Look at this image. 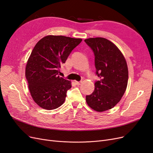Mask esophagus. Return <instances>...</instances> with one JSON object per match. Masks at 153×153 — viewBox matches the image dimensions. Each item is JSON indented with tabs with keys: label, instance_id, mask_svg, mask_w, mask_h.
<instances>
[{
	"label": "esophagus",
	"instance_id": "obj_1",
	"mask_svg": "<svg viewBox=\"0 0 153 153\" xmlns=\"http://www.w3.org/2000/svg\"><path fill=\"white\" fill-rule=\"evenodd\" d=\"M75 82L76 85H80V84H81V83H82V82H78V81H75Z\"/></svg>",
	"mask_w": 153,
	"mask_h": 153
}]
</instances>
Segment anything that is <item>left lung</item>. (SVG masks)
Instances as JSON below:
<instances>
[{
  "mask_svg": "<svg viewBox=\"0 0 153 153\" xmlns=\"http://www.w3.org/2000/svg\"><path fill=\"white\" fill-rule=\"evenodd\" d=\"M85 42L93 50L96 74L100 80L94 84V91L86 96L89 106L104 112L116 105L126 91L128 69L123 54L116 45L103 38H92Z\"/></svg>",
  "mask_w": 153,
  "mask_h": 153,
  "instance_id": "1",
  "label": "left lung"
}]
</instances>
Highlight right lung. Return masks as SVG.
Returning <instances> with one entry per match:
<instances>
[{"label": "right lung", "instance_id": "obj_1", "mask_svg": "<svg viewBox=\"0 0 153 153\" xmlns=\"http://www.w3.org/2000/svg\"><path fill=\"white\" fill-rule=\"evenodd\" d=\"M82 39L49 35L41 39L32 50L25 67V77L34 102L45 110L61 106L71 81L58 76L59 69Z\"/></svg>", "mask_w": 153, "mask_h": 153}]
</instances>
